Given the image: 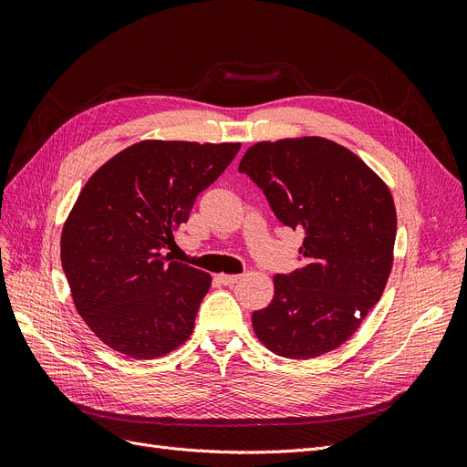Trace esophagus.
<instances>
[{"mask_svg": "<svg viewBox=\"0 0 467 467\" xmlns=\"http://www.w3.org/2000/svg\"><path fill=\"white\" fill-rule=\"evenodd\" d=\"M218 278L223 286H234L235 282H239V278H242V275H220Z\"/></svg>", "mask_w": 467, "mask_h": 467, "instance_id": "obj_1", "label": "esophagus"}]
</instances>
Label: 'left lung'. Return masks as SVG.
<instances>
[{
  "instance_id": "left-lung-1",
  "label": "left lung",
  "mask_w": 467,
  "mask_h": 467,
  "mask_svg": "<svg viewBox=\"0 0 467 467\" xmlns=\"http://www.w3.org/2000/svg\"><path fill=\"white\" fill-rule=\"evenodd\" d=\"M239 173L265 192L282 223L306 234L304 266L275 276L273 302L253 312V331L296 360L341 347L391 273L398 216L388 185L358 155L317 136L251 146Z\"/></svg>"
}]
</instances>
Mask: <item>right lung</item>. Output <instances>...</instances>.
<instances>
[{
    "mask_svg": "<svg viewBox=\"0 0 467 467\" xmlns=\"http://www.w3.org/2000/svg\"><path fill=\"white\" fill-rule=\"evenodd\" d=\"M239 148L144 140L81 189L60 257L78 314L107 347L150 360L191 337L212 278L163 251Z\"/></svg>",
    "mask_w": 467,
    "mask_h": 467,
    "instance_id": "right-lung-1",
    "label": "right lung"
}]
</instances>
